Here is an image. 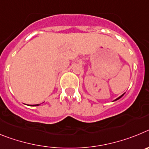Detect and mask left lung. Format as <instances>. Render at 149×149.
Instances as JSON below:
<instances>
[{
    "instance_id": "obj_1",
    "label": "left lung",
    "mask_w": 149,
    "mask_h": 149,
    "mask_svg": "<svg viewBox=\"0 0 149 149\" xmlns=\"http://www.w3.org/2000/svg\"><path fill=\"white\" fill-rule=\"evenodd\" d=\"M124 94H125V93H124ZM124 94H122V95H121V96H119V98H116V99H115V100H114V101H117V100H119V98H122V96H123V95H124Z\"/></svg>"
}]
</instances>
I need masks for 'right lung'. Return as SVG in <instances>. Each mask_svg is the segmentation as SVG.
I'll use <instances>...</instances> for the list:
<instances>
[{
    "label": "right lung",
    "instance_id": "obj_1",
    "mask_svg": "<svg viewBox=\"0 0 149 149\" xmlns=\"http://www.w3.org/2000/svg\"><path fill=\"white\" fill-rule=\"evenodd\" d=\"M35 106H39V104H36V105H35Z\"/></svg>",
    "mask_w": 149,
    "mask_h": 149
}]
</instances>
